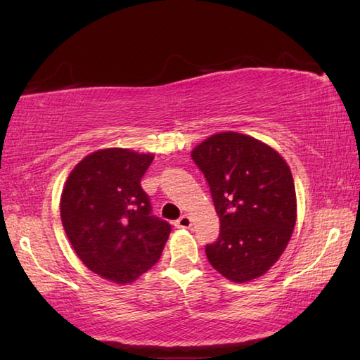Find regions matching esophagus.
Returning a JSON list of instances; mask_svg holds the SVG:
<instances>
[{"instance_id": "esophagus-1", "label": "esophagus", "mask_w": 360, "mask_h": 360, "mask_svg": "<svg viewBox=\"0 0 360 360\" xmlns=\"http://www.w3.org/2000/svg\"><path fill=\"white\" fill-rule=\"evenodd\" d=\"M174 226L176 228H186V230H187V228L192 226V219L188 217V215H182L181 219L174 221Z\"/></svg>"}]
</instances>
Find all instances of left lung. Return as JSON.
Wrapping results in <instances>:
<instances>
[{
	"label": "left lung",
	"mask_w": 360,
	"mask_h": 360,
	"mask_svg": "<svg viewBox=\"0 0 360 360\" xmlns=\"http://www.w3.org/2000/svg\"><path fill=\"white\" fill-rule=\"evenodd\" d=\"M220 219L217 243L206 245L215 271L247 283L271 269L292 236L296 188L288 163L250 135L220 132L192 149Z\"/></svg>",
	"instance_id": "8db88e82"
}]
</instances>
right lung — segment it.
I'll return each instance as SVG.
<instances>
[{"label":"right lung","instance_id":"add662e5","mask_svg":"<svg viewBox=\"0 0 360 360\" xmlns=\"http://www.w3.org/2000/svg\"><path fill=\"white\" fill-rule=\"evenodd\" d=\"M154 154L105 148L68 176L60 200L64 231L83 264L117 285L134 283L158 263L172 228L151 215L141 178Z\"/></svg>","mask_w":360,"mask_h":360}]
</instances>
